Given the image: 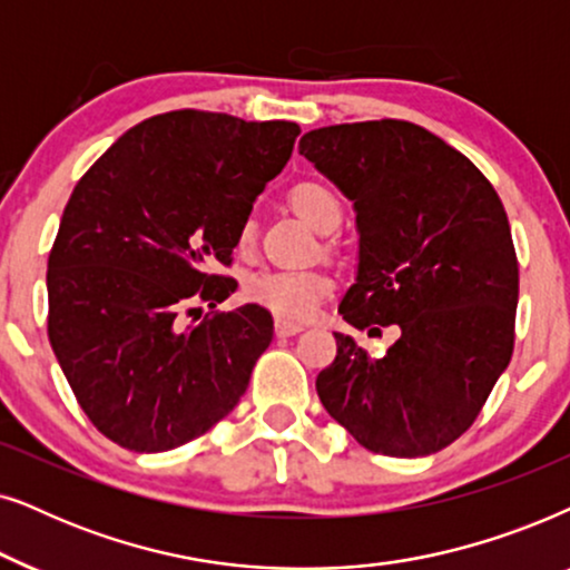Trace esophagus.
Returning <instances> with one entry per match:
<instances>
[{
  "label": "esophagus",
  "mask_w": 570,
  "mask_h": 570,
  "mask_svg": "<svg viewBox=\"0 0 570 570\" xmlns=\"http://www.w3.org/2000/svg\"><path fill=\"white\" fill-rule=\"evenodd\" d=\"M299 331H305V325L286 321V317H276V336H297Z\"/></svg>",
  "instance_id": "1"
}]
</instances>
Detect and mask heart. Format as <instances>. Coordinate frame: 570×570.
Returning a JSON list of instances; mask_svg holds the SVG:
<instances>
[{"label":"heart","mask_w":570,"mask_h":570,"mask_svg":"<svg viewBox=\"0 0 570 570\" xmlns=\"http://www.w3.org/2000/svg\"><path fill=\"white\" fill-rule=\"evenodd\" d=\"M289 203L297 214L317 232H333L341 224L344 208L338 195L317 179H302L292 187ZM257 224L255 216H247L239 226L237 245L242 249L255 245ZM331 278L323 271H297V268H265L247 278V297L263 305L271 313L286 317H307L317 302L331 292Z\"/></svg>","instance_id":"b5f03b06"}]
</instances>
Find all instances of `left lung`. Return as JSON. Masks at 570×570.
Returning a JSON list of instances; mask_svg holds the SVG:
<instances>
[{"mask_svg":"<svg viewBox=\"0 0 570 570\" xmlns=\"http://www.w3.org/2000/svg\"><path fill=\"white\" fill-rule=\"evenodd\" d=\"M299 154L356 210L360 265L338 313L370 336L399 331L381 360L333 333L317 396L367 451H443L513 354L519 261L503 203L464 154L404 119L321 127Z\"/></svg>","mask_w":570,"mask_h":570,"instance_id":"1","label":"left lung"}]
</instances>
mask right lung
Wrapping results in <instances>:
<instances>
[{"instance_id": "obj_1", "label": "right lung", "mask_w": 570, "mask_h": 570, "mask_svg": "<svg viewBox=\"0 0 570 570\" xmlns=\"http://www.w3.org/2000/svg\"><path fill=\"white\" fill-rule=\"evenodd\" d=\"M297 135V121L166 111L75 185L49 253V341L82 412L121 449H179L247 391L271 313L245 305L193 325L179 315L237 289L208 268L232 265L242 222Z\"/></svg>"}]
</instances>
